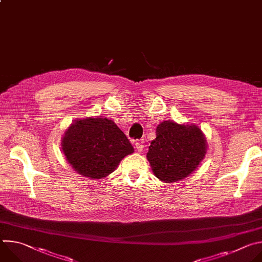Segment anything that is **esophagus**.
<instances>
[{"instance_id": "1", "label": "esophagus", "mask_w": 262, "mask_h": 262, "mask_svg": "<svg viewBox=\"0 0 262 262\" xmlns=\"http://www.w3.org/2000/svg\"><path fill=\"white\" fill-rule=\"evenodd\" d=\"M135 147H136V149H137V151H138V152H142V151H143V148H144V146H143V144H142L141 142H136Z\"/></svg>"}]
</instances>
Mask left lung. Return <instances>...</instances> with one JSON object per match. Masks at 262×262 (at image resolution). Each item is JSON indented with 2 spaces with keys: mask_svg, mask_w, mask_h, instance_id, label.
Wrapping results in <instances>:
<instances>
[{
  "mask_svg": "<svg viewBox=\"0 0 262 262\" xmlns=\"http://www.w3.org/2000/svg\"><path fill=\"white\" fill-rule=\"evenodd\" d=\"M156 133L146 158L160 180L169 183L184 179L205 158L206 139L196 124L167 120L158 125Z\"/></svg>",
  "mask_w": 262,
  "mask_h": 262,
  "instance_id": "left-lung-1",
  "label": "left lung"
}]
</instances>
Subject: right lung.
<instances>
[{"mask_svg":"<svg viewBox=\"0 0 262 262\" xmlns=\"http://www.w3.org/2000/svg\"><path fill=\"white\" fill-rule=\"evenodd\" d=\"M62 151L73 170L100 179L114 172L134 152V147L115 122L102 117L74 120L62 137Z\"/></svg>","mask_w":262,"mask_h":262,"instance_id":"right-lung-1","label":"right lung"}]
</instances>
